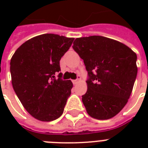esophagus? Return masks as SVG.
Instances as JSON below:
<instances>
[{"label": "esophagus", "instance_id": "esophagus-1", "mask_svg": "<svg viewBox=\"0 0 148 148\" xmlns=\"http://www.w3.org/2000/svg\"><path fill=\"white\" fill-rule=\"evenodd\" d=\"M80 80H81V76H80V75H77V76L76 80H73V81H72V82H73V84H76L77 83V81H80Z\"/></svg>", "mask_w": 148, "mask_h": 148}]
</instances>
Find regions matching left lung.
<instances>
[{
	"label": "left lung",
	"instance_id": "8db88e82",
	"mask_svg": "<svg viewBox=\"0 0 148 148\" xmlns=\"http://www.w3.org/2000/svg\"><path fill=\"white\" fill-rule=\"evenodd\" d=\"M73 49L88 71L82 101L90 117H114L127 103L138 74L137 55L124 44L102 36L75 39Z\"/></svg>",
	"mask_w": 148,
	"mask_h": 148
}]
</instances>
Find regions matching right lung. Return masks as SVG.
Here are the masks:
<instances>
[{"mask_svg":"<svg viewBox=\"0 0 148 148\" xmlns=\"http://www.w3.org/2000/svg\"><path fill=\"white\" fill-rule=\"evenodd\" d=\"M74 40L53 34L37 36L20 46L10 60L13 88L27 111L39 121H54L64 112L73 84L58 73Z\"/></svg>","mask_w":148,"mask_h":148,"instance_id":"add662e5","label":"right lung"}]
</instances>
